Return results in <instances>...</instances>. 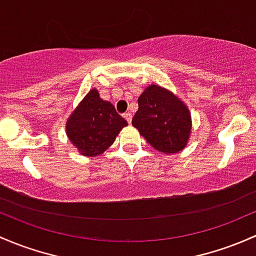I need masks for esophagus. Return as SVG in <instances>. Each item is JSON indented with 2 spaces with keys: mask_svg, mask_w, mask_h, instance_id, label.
Returning <instances> with one entry per match:
<instances>
[{
  "mask_svg": "<svg viewBox=\"0 0 256 256\" xmlns=\"http://www.w3.org/2000/svg\"><path fill=\"white\" fill-rule=\"evenodd\" d=\"M124 118H125V119L128 120V124H130L131 121H132V114H131V112H125V114H124Z\"/></svg>",
  "mask_w": 256,
  "mask_h": 256,
  "instance_id": "34e87169",
  "label": "esophagus"
}]
</instances>
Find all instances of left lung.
<instances>
[{
    "label": "left lung",
    "mask_w": 256,
    "mask_h": 256,
    "mask_svg": "<svg viewBox=\"0 0 256 256\" xmlns=\"http://www.w3.org/2000/svg\"><path fill=\"white\" fill-rule=\"evenodd\" d=\"M132 125L153 148L173 154L184 150L189 141L192 115L176 96L152 84L138 96Z\"/></svg>",
    "instance_id": "1"
}]
</instances>
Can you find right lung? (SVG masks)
<instances>
[{"label": "right lung", "instance_id": "1", "mask_svg": "<svg viewBox=\"0 0 256 256\" xmlns=\"http://www.w3.org/2000/svg\"><path fill=\"white\" fill-rule=\"evenodd\" d=\"M126 125L114 106L93 88L67 119L66 134L80 154L94 157L109 148Z\"/></svg>", "mask_w": 256, "mask_h": 256}]
</instances>
